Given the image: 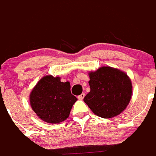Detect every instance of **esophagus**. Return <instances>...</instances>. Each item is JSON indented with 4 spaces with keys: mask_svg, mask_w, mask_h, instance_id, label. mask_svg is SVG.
I'll return each mask as SVG.
<instances>
[{
    "mask_svg": "<svg viewBox=\"0 0 156 156\" xmlns=\"http://www.w3.org/2000/svg\"><path fill=\"white\" fill-rule=\"evenodd\" d=\"M84 96H85V94H84V93H82V94H80L79 96L78 97V99H79V100H83V99H84Z\"/></svg>",
    "mask_w": 156,
    "mask_h": 156,
    "instance_id": "34e87169",
    "label": "esophagus"
}]
</instances>
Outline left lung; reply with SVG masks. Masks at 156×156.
<instances>
[{"mask_svg": "<svg viewBox=\"0 0 156 156\" xmlns=\"http://www.w3.org/2000/svg\"><path fill=\"white\" fill-rule=\"evenodd\" d=\"M90 90L84 101L95 115L108 119L121 113L132 97L131 80L126 72L103 66L88 73Z\"/></svg>", "mask_w": 156, "mask_h": 156, "instance_id": "left-lung-1", "label": "left lung"}]
</instances>
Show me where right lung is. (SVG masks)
Instances as JSON below:
<instances>
[{
	"label": "right lung",
	"mask_w": 156,
	"mask_h": 156,
	"mask_svg": "<svg viewBox=\"0 0 156 156\" xmlns=\"http://www.w3.org/2000/svg\"><path fill=\"white\" fill-rule=\"evenodd\" d=\"M69 81L62 82L60 77L51 75L43 77L30 94L33 111L43 121L59 123L69 117L77 98L71 93Z\"/></svg>",
	"instance_id": "add662e5"
}]
</instances>
